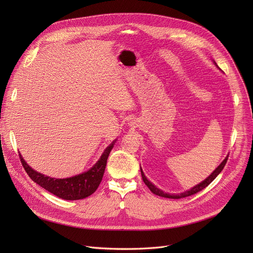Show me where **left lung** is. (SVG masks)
Listing matches in <instances>:
<instances>
[{
    "label": "left lung",
    "instance_id": "8db88e82",
    "mask_svg": "<svg viewBox=\"0 0 253 253\" xmlns=\"http://www.w3.org/2000/svg\"><path fill=\"white\" fill-rule=\"evenodd\" d=\"M214 64H216L215 61H214ZM228 158H229V156L225 157V159L219 164V166H218L213 172H212V173H211L205 180H203V181L200 182V183H198L197 185H195V187L192 188L191 190H189V191H187V192H184V193H181V194H177V195H174V194H167V193H164L163 191H161L160 189H158V188L156 187V185H154L147 177H145V175H144V173H143V171H142L141 168H140L141 177H142V180H143V182L145 183V185H147V187L151 190V192L154 193L155 195H158V196H160V197H164V198H169V199H180V198L192 196V195H194V194H197L198 192L202 191L203 189H205V188L207 187V185H209L212 181L214 180V178L220 173L221 170L223 169V167H224V165H225V163H227V161H228Z\"/></svg>",
    "mask_w": 253,
    "mask_h": 253
}]
</instances>
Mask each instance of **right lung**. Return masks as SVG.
I'll list each match as a JSON object with an SVG mask.
<instances>
[{"label":"right lung","mask_w":253,"mask_h":253,"mask_svg":"<svg viewBox=\"0 0 253 253\" xmlns=\"http://www.w3.org/2000/svg\"><path fill=\"white\" fill-rule=\"evenodd\" d=\"M115 141L116 140H114L104 150L100 159L94 166L82 174L69 178H53L39 173V172L35 171L32 167L26 164L21 155H19V157L26 173L29 174L32 180H34L39 185H41L43 189L61 199H64V200H80V199L89 197L97 190L100 181L102 180L106 166V160H108Z\"/></svg>","instance_id":"right-lung-1"}]
</instances>
